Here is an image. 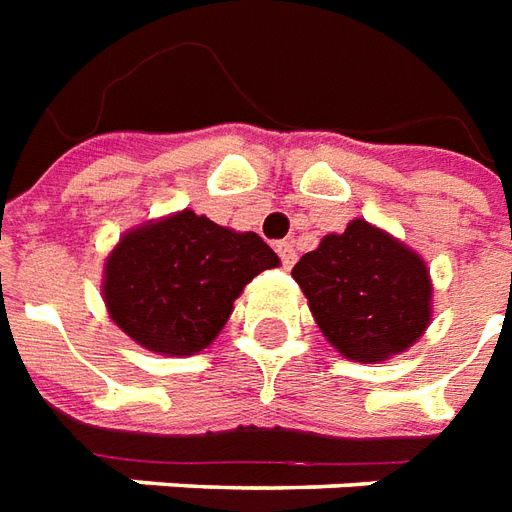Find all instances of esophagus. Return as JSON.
<instances>
[{
	"label": "esophagus",
	"instance_id": "1",
	"mask_svg": "<svg viewBox=\"0 0 512 512\" xmlns=\"http://www.w3.org/2000/svg\"><path fill=\"white\" fill-rule=\"evenodd\" d=\"M275 253L281 256V264H284L286 270L295 264L297 256H295V248H292V242H275Z\"/></svg>",
	"mask_w": 512,
	"mask_h": 512
}]
</instances>
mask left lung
Here are the masks:
<instances>
[{"instance_id":"8db88e82","label":"left lung","mask_w":512,"mask_h":512,"mask_svg":"<svg viewBox=\"0 0 512 512\" xmlns=\"http://www.w3.org/2000/svg\"><path fill=\"white\" fill-rule=\"evenodd\" d=\"M325 339L350 361L375 364L408 350L430 322V273L386 231L353 220L292 270Z\"/></svg>"}]
</instances>
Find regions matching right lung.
<instances>
[{"mask_svg":"<svg viewBox=\"0 0 512 512\" xmlns=\"http://www.w3.org/2000/svg\"><path fill=\"white\" fill-rule=\"evenodd\" d=\"M270 267L278 256L259 234L184 209L118 242L104 267V303L137 344L192 355L226 325L245 284Z\"/></svg>","mask_w":512,"mask_h":512,"instance_id":"1","label":"right lung"}]
</instances>
